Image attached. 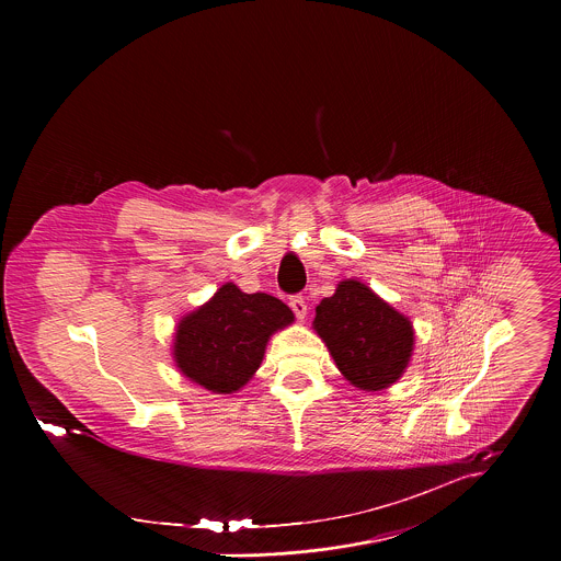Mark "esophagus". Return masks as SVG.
<instances>
[{
  "label": "esophagus",
  "mask_w": 561,
  "mask_h": 561,
  "mask_svg": "<svg viewBox=\"0 0 561 561\" xmlns=\"http://www.w3.org/2000/svg\"><path fill=\"white\" fill-rule=\"evenodd\" d=\"M289 307H291V311L296 313V318L298 320H305L307 318V300H305V296H291L289 298Z\"/></svg>",
  "instance_id": "obj_1"
}]
</instances>
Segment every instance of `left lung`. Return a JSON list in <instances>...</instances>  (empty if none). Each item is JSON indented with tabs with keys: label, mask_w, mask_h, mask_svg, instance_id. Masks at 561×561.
Returning a JSON list of instances; mask_svg holds the SVG:
<instances>
[{
	"label": "left lung",
	"mask_w": 561,
	"mask_h": 561,
	"mask_svg": "<svg viewBox=\"0 0 561 561\" xmlns=\"http://www.w3.org/2000/svg\"><path fill=\"white\" fill-rule=\"evenodd\" d=\"M313 325L339 371L363 391L391 387L412 354V323L358 280L323 298Z\"/></svg>",
	"instance_id": "8db88e82"
}]
</instances>
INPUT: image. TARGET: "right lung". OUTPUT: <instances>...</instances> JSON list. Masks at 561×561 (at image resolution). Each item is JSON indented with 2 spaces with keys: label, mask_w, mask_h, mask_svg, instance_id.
<instances>
[{
  "label": "right lung",
  "mask_w": 561,
  "mask_h": 561,
  "mask_svg": "<svg viewBox=\"0 0 561 561\" xmlns=\"http://www.w3.org/2000/svg\"><path fill=\"white\" fill-rule=\"evenodd\" d=\"M294 313L267 294H243L222 285L198 311L183 318L174 336L176 367L211 393H233L259 369L272 332Z\"/></svg>",
  "instance_id": "1"
}]
</instances>
